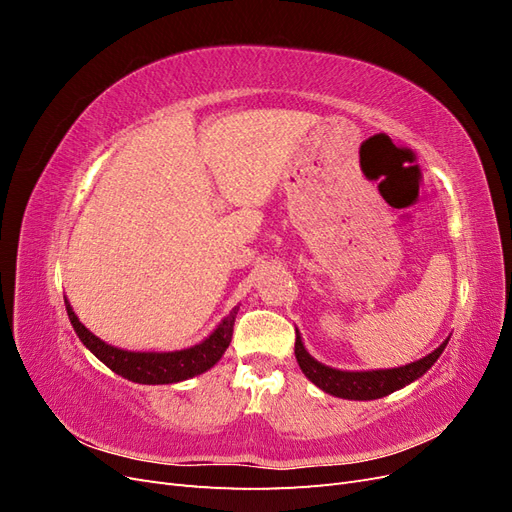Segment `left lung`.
<instances>
[{"label": "left lung", "instance_id": "obj_1", "mask_svg": "<svg viewBox=\"0 0 512 512\" xmlns=\"http://www.w3.org/2000/svg\"><path fill=\"white\" fill-rule=\"evenodd\" d=\"M448 339H444V342L431 354L423 356L421 361L408 363L404 367L371 369V371H342V369H333L329 365L318 363L314 356L305 350V346L301 342V335L297 331L294 356H297V363H299L303 374L324 393L342 397V399L369 401V399H380V397L391 395L393 391L404 389L406 384L421 378L425 371L440 359V354L444 352Z\"/></svg>", "mask_w": 512, "mask_h": 512}]
</instances>
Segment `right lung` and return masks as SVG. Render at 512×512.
<instances>
[{"instance_id": "obj_1", "label": "right lung", "mask_w": 512, "mask_h": 512, "mask_svg": "<svg viewBox=\"0 0 512 512\" xmlns=\"http://www.w3.org/2000/svg\"><path fill=\"white\" fill-rule=\"evenodd\" d=\"M66 309L81 342L94 352L108 369H113L115 374L138 384H175L203 374V371L211 369L222 359V354L226 352L232 339V327H235L239 305L232 309V312L218 324V329H215L207 339H203V342L175 352H130L115 348L102 342V339L91 333L85 324H81L68 299Z\"/></svg>"}]
</instances>
